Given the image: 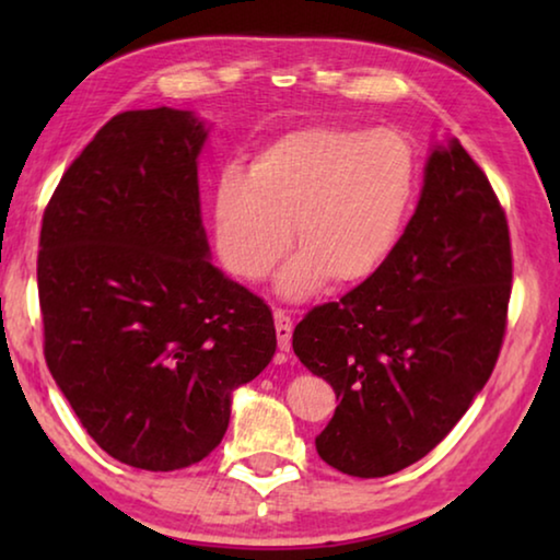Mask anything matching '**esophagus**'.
I'll return each instance as SVG.
<instances>
[{
  "label": "esophagus",
  "instance_id": "esophagus-1",
  "mask_svg": "<svg viewBox=\"0 0 560 560\" xmlns=\"http://www.w3.org/2000/svg\"><path fill=\"white\" fill-rule=\"evenodd\" d=\"M273 324H277V340H279V350L281 353H289L291 348V330H293V320L283 314V311H273Z\"/></svg>",
  "mask_w": 560,
  "mask_h": 560
}]
</instances>
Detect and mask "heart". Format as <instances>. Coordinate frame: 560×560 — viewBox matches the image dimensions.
<instances>
[{
	"instance_id": "b5f03b06",
	"label": "heart",
	"mask_w": 560,
	"mask_h": 560,
	"mask_svg": "<svg viewBox=\"0 0 560 560\" xmlns=\"http://www.w3.org/2000/svg\"><path fill=\"white\" fill-rule=\"evenodd\" d=\"M417 187L415 148L400 130L316 122L283 132L224 170L214 189L220 252L236 277H267L291 244L301 252L277 279L301 301L328 279L343 287L381 271L400 244Z\"/></svg>"
}]
</instances>
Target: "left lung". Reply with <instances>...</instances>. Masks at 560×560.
Returning a JSON list of instances; mask_svg holds the SVG:
<instances>
[{"mask_svg":"<svg viewBox=\"0 0 560 560\" xmlns=\"http://www.w3.org/2000/svg\"><path fill=\"white\" fill-rule=\"evenodd\" d=\"M509 296L506 214L450 138L432 148L390 261L293 330V353L338 400L318 457L375 479L438 447L494 371Z\"/></svg>","mask_w":560,"mask_h":560,"instance_id":"left-lung-1","label":"left lung"}]
</instances>
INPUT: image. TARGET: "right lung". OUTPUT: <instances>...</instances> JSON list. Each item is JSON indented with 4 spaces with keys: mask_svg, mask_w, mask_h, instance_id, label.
Returning <instances> with one entry per match:
<instances>
[{
    "mask_svg": "<svg viewBox=\"0 0 560 560\" xmlns=\"http://www.w3.org/2000/svg\"><path fill=\"white\" fill-rule=\"evenodd\" d=\"M192 110L118 113L44 212L46 365L103 452L173 471L222 442L232 393L277 350L271 308L214 267Z\"/></svg>",
    "mask_w": 560,
    "mask_h": 560,
    "instance_id": "add662e5",
    "label": "right lung"
}]
</instances>
